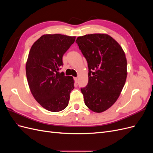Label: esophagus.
I'll list each match as a JSON object with an SVG mask.
<instances>
[{
  "label": "esophagus",
  "mask_w": 153,
  "mask_h": 153,
  "mask_svg": "<svg viewBox=\"0 0 153 153\" xmlns=\"http://www.w3.org/2000/svg\"><path fill=\"white\" fill-rule=\"evenodd\" d=\"M74 79H75V82H76V83H77V82H78V78L77 77H75V78H74Z\"/></svg>",
  "instance_id": "obj_1"
}]
</instances>
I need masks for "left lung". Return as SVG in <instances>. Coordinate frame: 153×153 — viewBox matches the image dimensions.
<instances>
[{"mask_svg": "<svg viewBox=\"0 0 153 153\" xmlns=\"http://www.w3.org/2000/svg\"><path fill=\"white\" fill-rule=\"evenodd\" d=\"M76 42L89 68L88 84L81 89L85 104L94 112H103L117 101L126 82L125 53L121 45L106 34L79 36Z\"/></svg>", "mask_w": 153, "mask_h": 153, "instance_id": "obj_1", "label": "left lung"}]
</instances>
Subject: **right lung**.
<instances>
[{
	"label": "right lung",
	"mask_w": 153,
	"mask_h": 153,
	"mask_svg": "<svg viewBox=\"0 0 153 153\" xmlns=\"http://www.w3.org/2000/svg\"><path fill=\"white\" fill-rule=\"evenodd\" d=\"M75 36L45 34L32 45L26 62V75L32 96L50 112L66 108L74 80L59 70L62 57L75 41Z\"/></svg>",
	"instance_id": "obj_1"
}]
</instances>
